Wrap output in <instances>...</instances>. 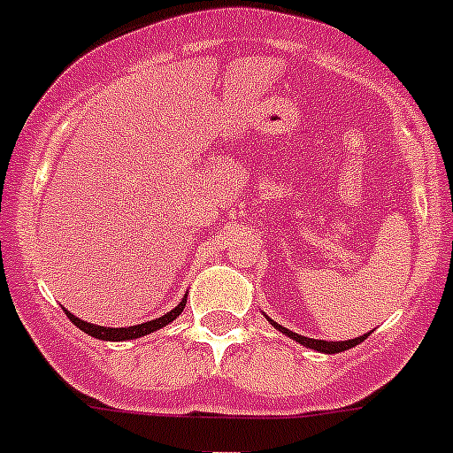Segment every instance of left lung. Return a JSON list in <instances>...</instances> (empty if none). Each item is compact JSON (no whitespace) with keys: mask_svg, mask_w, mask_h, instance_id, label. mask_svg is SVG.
Masks as SVG:
<instances>
[{"mask_svg":"<svg viewBox=\"0 0 453 453\" xmlns=\"http://www.w3.org/2000/svg\"><path fill=\"white\" fill-rule=\"evenodd\" d=\"M270 323L274 325V327L279 329V332L288 334L289 338H294V341H296V343L305 345V348L316 349V352H325V354H338V352H345V349H349V348H354V345L363 343V341H365V338H367V334H363V336L352 338V341H316V338H307V336H301V334L289 332L288 327H283V325L274 323V320H270Z\"/></svg>","mask_w":453,"mask_h":453,"instance_id":"left-lung-1","label":"left lung"}]
</instances>
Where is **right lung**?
Wrapping results in <instances>:
<instances>
[{
    "label": "right lung",
    "instance_id": "obj_1",
    "mask_svg": "<svg viewBox=\"0 0 453 453\" xmlns=\"http://www.w3.org/2000/svg\"><path fill=\"white\" fill-rule=\"evenodd\" d=\"M183 307H186V298H183V301L179 303L174 310H170L168 314L161 316V319L148 320V323H142V325H133V327H101V325H92V323H86V320L77 319V316L70 314L68 310H64V311H65V316H68V319L73 320V323L77 325L79 329H83V332L90 334V336L101 338V341H130V338L146 336V334H150V332H155V329L164 327V325L173 323V320L177 319L179 314H181Z\"/></svg>",
    "mask_w": 453,
    "mask_h": 453
}]
</instances>
